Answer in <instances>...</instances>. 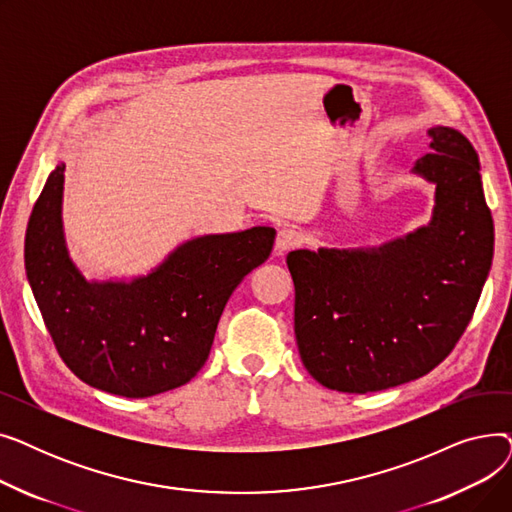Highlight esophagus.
Wrapping results in <instances>:
<instances>
[{
    "label": "esophagus",
    "mask_w": 512,
    "mask_h": 512,
    "mask_svg": "<svg viewBox=\"0 0 512 512\" xmlns=\"http://www.w3.org/2000/svg\"><path fill=\"white\" fill-rule=\"evenodd\" d=\"M301 242H303V234L299 230L282 228V230H278V236H276V253L282 255L294 247H299Z\"/></svg>",
    "instance_id": "esophagus-1"
}]
</instances>
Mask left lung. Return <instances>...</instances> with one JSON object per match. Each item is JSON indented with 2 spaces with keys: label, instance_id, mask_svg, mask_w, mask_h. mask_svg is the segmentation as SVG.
Instances as JSON below:
<instances>
[{
  "label": "left lung",
  "instance_id": "obj_1",
  "mask_svg": "<svg viewBox=\"0 0 512 512\" xmlns=\"http://www.w3.org/2000/svg\"><path fill=\"white\" fill-rule=\"evenodd\" d=\"M413 174L436 184L432 220L367 249H299L294 282L301 361L330 390L367 394L440 365L473 317L492 267L494 220L465 134L429 128Z\"/></svg>",
  "mask_w": 512,
  "mask_h": 512
}]
</instances>
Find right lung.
Segmentation results:
<instances>
[{
    "mask_svg": "<svg viewBox=\"0 0 512 512\" xmlns=\"http://www.w3.org/2000/svg\"><path fill=\"white\" fill-rule=\"evenodd\" d=\"M64 170L49 174L24 238L26 278L60 357L85 384L126 398L191 382L230 294L270 257L276 230L197 236L147 276L87 280L66 247Z\"/></svg>",
    "mask_w": 512,
    "mask_h": 512,
    "instance_id": "right-lung-1",
    "label": "right lung"
}]
</instances>
